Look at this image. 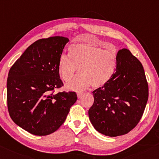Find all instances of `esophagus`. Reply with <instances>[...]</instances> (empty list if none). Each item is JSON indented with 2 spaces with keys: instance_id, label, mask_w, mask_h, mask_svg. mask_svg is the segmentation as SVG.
Wrapping results in <instances>:
<instances>
[{
  "instance_id": "34e87169",
  "label": "esophagus",
  "mask_w": 159,
  "mask_h": 159,
  "mask_svg": "<svg viewBox=\"0 0 159 159\" xmlns=\"http://www.w3.org/2000/svg\"><path fill=\"white\" fill-rule=\"evenodd\" d=\"M77 97L78 98H80V97L82 96V92H80V91H77Z\"/></svg>"
}]
</instances>
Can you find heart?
Listing matches in <instances>:
<instances>
[{"mask_svg": "<svg viewBox=\"0 0 159 159\" xmlns=\"http://www.w3.org/2000/svg\"><path fill=\"white\" fill-rule=\"evenodd\" d=\"M70 57L61 54L58 71L61 77L69 82L79 68L80 74L68 84L70 89L83 90L92 84L98 88L110 81L117 66L116 49H103L93 44L78 43L70 47Z\"/></svg>", "mask_w": 159, "mask_h": 159, "instance_id": "heart-1", "label": "heart"}]
</instances>
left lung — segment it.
<instances>
[{
  "label": "left lung",
  "instance_id": "1",
  "mask_svg": "<svg viewBox=\"0 0 159 159\" xmlns=\"http://www.w3.org/2000/svg\"><path fill=\"white\" fill-rule=\"evenodd\" d=\"M92 93L94 101L89 116L97 131L110 137L130 132L143 116L149 96L140 61L129 49L119 50L115 73Z\"/></svg>",
  "mask_w": 159,
  "mask_h": 159
}]
</instances>
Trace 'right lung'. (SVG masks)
<instances>
[{
    "mask_svg": "<svg viewBox=\"0 0 159 159\" xmlns=\"http://www.w3.org/2000/svg\"><path fill=\"white\" fill-rule=\"evenodd\" d=\"M68 41L62 36L35 41L8 73L9 115L16 125L31 134L43 136L57 130L77 99L74 91L55 93L63 86L58 63Z\"/></svg>",
    "mask_w": 159,
    "mask_h": 159,
    "instance_id": "right-lung-1",
    "label": "right lung"
}]
</instances>
